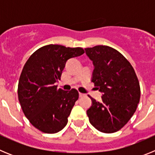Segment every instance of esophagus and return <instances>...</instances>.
Wrapping results in <instances>:
<instances>
[{"mask_svg": "<svg viewBox=\"0 0 155 155\" xmlns=\"http://www.w3.org/2000/svg\"><path fill=\"white\" fill-rule=\"evenodd\" d=\"M79 96H80V97H83V96H84V94H83V93L79 92Z\"/></svg>", "mask_w": 155, "mask_h": 155, "instance_id": "1", "label": "esophagus"}]
</instances>
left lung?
<instances>
[{
	"label": "left lung",
	"mask_w": 155,
	"mask_h": 155,
	"mask_svg": "<svg viewBox=\"0 0 155 155\" xmlns=\"http://www.w3.org/2000/svg\"><path fill=\"white\" fill-rule=\"evenodd\" d=\"M94 65L91 81L102 92L87 110L91 125L98 131L111 134L120 130L130 120L140 98L139 81L130 63L113 48L95 46L86 48Z\"/></svg>",
	"instance_id": "left-lung-1"
}]
</instances>
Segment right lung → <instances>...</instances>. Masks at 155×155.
<instances>
[{
  "label": "right lung",
  "mask_w": 155,
  "mask_h": 155,
  "mask_svg": "<svg viewBox=\"0 0 155 155\" xmlns=\"http://www.w3.org/2000/svg\"><path fill=\"white\" fill-rule=\"evenodd\" d=\"M84 53L81 47L46 45L34 52L25 64L18 86L19 102L31 125L42 132L56 134L68 124L78 91L58 89L55 83L68 60Z\"/></svg>",
  "instance_id": "right-lung-1"
}]
</instances>
